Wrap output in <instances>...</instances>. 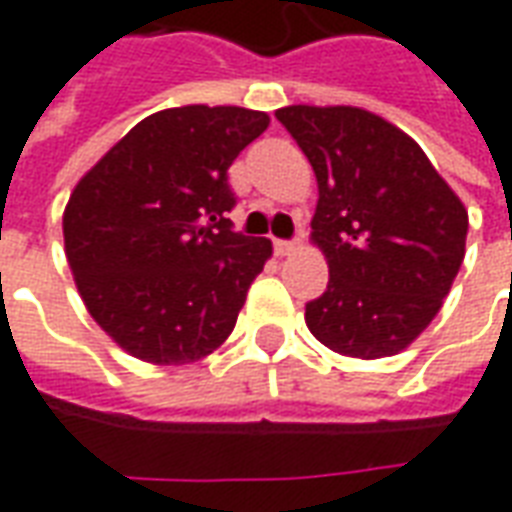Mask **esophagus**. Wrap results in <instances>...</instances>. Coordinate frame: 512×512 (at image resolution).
I'll list each match as a JSON object with an SVG mask.
<instances>
[{"label":"esophagus","instance_id":"34e87169","mask_svg":"<svg viewBox=\"0 0 512 512\" xmlns=\"http://www.w3.org/2000/svg\"><path fill=\"white\" fill-rule=\"evenodd\" d=\"M296 249H299V241H274V252H277L279 257L293 255Z\"/></svg>","mask_w":512,"mask_h":512}]
</instances>
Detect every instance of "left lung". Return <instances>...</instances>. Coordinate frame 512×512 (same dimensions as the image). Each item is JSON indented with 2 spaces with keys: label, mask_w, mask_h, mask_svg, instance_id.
<instances>
[{
  "label": "left lung",
  "mask_w": 512,
  "mask_h": 512,
  "mask_svg": "<svg viewBox=\"0 0 512 512\" xmlns=\"http://www.w3.org/2000/svg\"><path fill=\"white\" fill-rule=\"evenodd\" d=\"M277 120L312 164L310 241L329 288L307 329L334 354L384 359L425 332L466 255L469 213L422 147L359 106H285Z\"/></svg>",
  "instance_id": "8db88e82"
}]
</instances>
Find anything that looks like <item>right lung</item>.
Returning <instances> with one entry per match:
<instances>
[{"label":"right lung","instance_id":"right-lung-1","mask_svg":"<svg viewBox=\"0 0 512 512\" xmlns=\"http://www.w3.org/2000/svg\"><path fill=\"white\" fill-rule=\"evenodd\" d=\"M268 123L241 106L161 109L71 191L68 266L87 312L126 354L189 365L230 337L274 249L233 233L227 169Z\"/></svg>","mask_w":512,"mask_h":512}]
</instances>
